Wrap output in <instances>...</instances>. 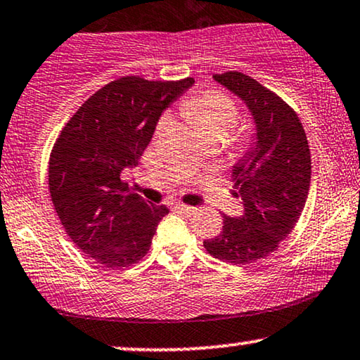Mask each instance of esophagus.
Listing matches in <instances>:
<instances>
[{
    "label": "esophagus",
    "instance_id": "esophagus-1",
    "mask_svg": "<svg viewBox=\"0 0 360 360\" xmlns=\"http://www.w3.org/2000/svg\"><path fill=\"white\" fill-rule=\"evenodd\" d=\"M176 209L179 212H186V214H195L198 212V207H193V206H186V204H176Z\"/></svg>",
    "mask_w": 360,
    "mask_h": 360
}]
</instances>
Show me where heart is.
<instances>
[{
	"label": "heart",
	"instance_id": "1",
	"mask_svg": "<svg viewBox=\"0 0 360 360\" xmlns=\"http://www.w3.org/2000/svg\"><path fill=\"white\" fill-rule=\"evenodd\" d=\"M181 115L191 126L201 134V138L224 139L238 126L239 109L229 96L221 91H202L189 94L181 103ZM171 120L167 116L158 121L156 134L162 133ZM188 162H195L194 156L188 158Z\"/></svg>",
	"mask_w": 360,
	"mask_h": 360
}]
</instances>
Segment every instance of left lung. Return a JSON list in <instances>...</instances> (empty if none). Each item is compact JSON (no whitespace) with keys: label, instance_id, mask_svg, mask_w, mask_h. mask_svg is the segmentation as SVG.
<instances>
[{"label":"left lung","instance_id":"obj_1","mask_svg":"<svg viewBox=\"0 0 360 360\" xmlns=\"http://www.w3.org/2000/svg\"><path fill=\"white\" fill-rule=\"evenodd\" d=\"M214 79L251 109L257 143L233 172L243 217L224 214L222 231L204 249L224 262L251 264L274 252L297 224L311 186V151L299 116L274 91L239 71Z\"/></svg>","mask_w":360,"mask_h":360}]
</instances>
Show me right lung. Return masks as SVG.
Instances as JSON below:
<instances>
[{"instance_id":"obj_1","label":"right lung","mask_w":360,"mask_h":360,"mask_svg":"<svg viewBox=\"0 0 360 360\" xmlns=\"http://www.w3.org/2000/svg\"><path fill=\"white\" fill-rule=\"evenodd\" d=\"M194 83L124 76L81 104L49 154L48 188L70 239L103 267H129L146 256L165 204L144 201L122 183L138 165L162 109Z\"/></svg>"}]
</instances>
